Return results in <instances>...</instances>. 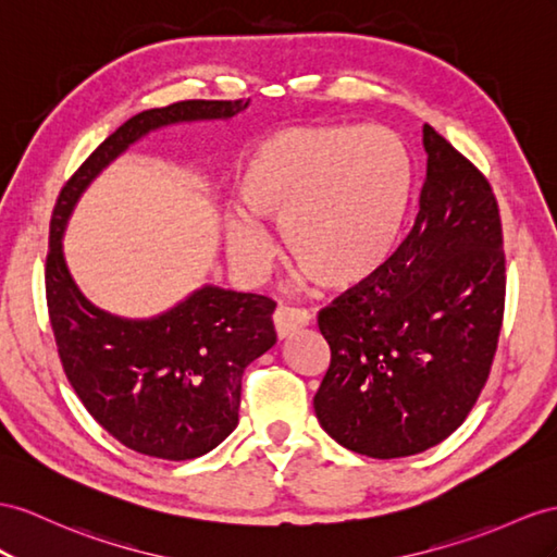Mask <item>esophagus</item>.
Listing matches in <instances>:
<instances>
[{
	"mask_svg": "<svg viewBox=\"0 0 557 557\" xmlns=\"http://www.w3.org/2000/svg\"><path fill=\"white\" fill-rule=\"evenodd\" d=\"M312 322V315L304 308H292V306H277L273 312V324L280 338L294 334L301 326H308Z\"/></svg>",
	"mask_w": 557,
	"mask_h": 557,
	"instance_id": "esophagus-1",
	"label": "esophagus"
}]
</instances>
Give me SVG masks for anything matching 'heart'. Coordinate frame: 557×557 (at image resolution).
Listing matches in <instances>:
<instances>
[{"label": "heart", "instance_id": "obj_1", "mask_svg": "<svg viewBox=\"0 0 557 557\" xmlns=\"http://www.w3.org/2000/svg\"><path fill=\"white\" fill-rule=\"evenodd\" d=\"M411 193L409 154L383 126H289L256 143L237 195L253 216L280 223L296 265L322 287L346 289L386 265ZM227 251L259 280L273 239L245 213L227 221Z\"/></svg>", "mask_w": 557, "mask_h": 557}]
</instances>
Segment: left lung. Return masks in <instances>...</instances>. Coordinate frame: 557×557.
Returning <instances> with one entry per match:
<instances>
[{
  "mask_svg": "<svg viewBox=\"0 0 557 557\" xmlns=\"http://www.w3.org/2000/svg\"><path fill=\"white\" fill-rule=\"evenodd\" d=\"M419 213L379 273L318 312L332 350L312 397L338 445L400 459L459 428L490 379L504 324L506 253L487 176L423 126Z\"/></svg>",
  "mask_w": 557,
  "mask_h": 557,
  "instance_id": "left-lung-1",
  "label": "left lung"
}]
</instances>
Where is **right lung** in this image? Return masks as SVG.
<instances>
[{
	"label": "right lung",
	"instance_id": "add662e5",
	"mask_svg": "<svg viewBox=\"0 0 557 557\" xmlns=\"http://www.w3.org/2000/svg\"><path fill=\"white\" fill-rule=\"evenodd\" d=\"M247 103L239 98L138 112L65 181L51 213L45 284L63 372L112 437L157 459H195L235 431L242 374L277 341L275 301L205 287L154 320H120L79 294L63 261L61 235L82 190L136 138L174 122L233 117Z\"/></svg>",
	"mask_w": 557,
	"mask_h": 557
}]
</instances>
